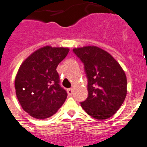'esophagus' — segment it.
<instances>
[{
    "label": "esophagus",
    "mask_w": 147,
    "mask_h": 147,
    "mask_svg": "<svg viewBox=\"0 0 147 147\" xmlns=\"http://www.w3.org/2000/svg\"><path fill=\"white\" fill-rule=\"evenodd\" d=\"M67 93L69 94V96H71L72 94H73V89L72 88H69V89H67Z\"/></svg>",
    "instance_id": "34e87169"
}]
</instances>
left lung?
<instances>
[{"instance_id":"1","label":"left lung","mask_w":147,"mask_h":147,"mask_svg":"<svg viewBox=\"0 0 147 147\" xmlns=\"http://www.w3.org/2000/svg\"><path fill=\"white\" fill-rule=\"evenodd\" d=\"M84 63L88 78V98L81 102L86 113L99 120L113 116L125 100L127 78L119 63L107 51L95 46L73 49Z\"/></svg>"}]
</instances>
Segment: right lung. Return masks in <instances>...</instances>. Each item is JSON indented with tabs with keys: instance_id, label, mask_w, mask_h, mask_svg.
<instances>
[{
	"instance_id": "1",
	"label": "right lung",
	"mask_w": 147,
	"mask_h": 147,
	"mask_svg": "<svg viewBox=\"0 0 147 147\" xmlns=\"http://www.w3.org/2000/svg\"><path fill=\"white\" fill-rule=\"evenodd\" d=\"M69 49L46 46L34 51L20 65L15 79L16 94L24 111L45 119L57 113L67 97L59 85L57 65Z\"/></svg>"
}]
</instances>
